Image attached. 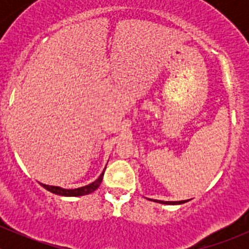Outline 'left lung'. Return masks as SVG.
I'll list each match as a JSON object with an SVG mask.
<instances>
[{
  "label": "left lung",
  "mask_w": 249,
  "mask_h": 249,
  "mask_svg": "<svg viewBox=\"0 0 249 249\" xmlns=\"http://www.w3.org/2000/svg\"><path fill=\"white\" fill-rule=\"evenodd\" d=\"M155 202L164 203V205H182V203L187 202L188 200H182V201H161V200H154Z\"/></svg>",
  "instance_id": "left-lung-1"
}]
</instances>
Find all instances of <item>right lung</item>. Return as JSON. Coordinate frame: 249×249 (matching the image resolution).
<instances>
[{
  "instance_id": "1",
  "label": "right lung",
  "mask_w": 249,
  "mask_h": 249,
  "mask_svg": "<svg viewBox=\"0 0 249 249\" xmlns=\"http://www.w3.org/2000/svg\"><path fill=\"white\" fill-rule=\"evenodd\" d=\"M104 173L105 171L100 175V177L97 178L95 182L90 183V184L84 185V187H80L77 188V189H64V188H60V187H55V185H47L43 184V183H39L44 189H47L48 192L53 193V194H56V195H61V196H83V195H88V194H91L92 192L97 189L100 187L102 182V178H104Z\"/></svg>"
}]
</instances>
